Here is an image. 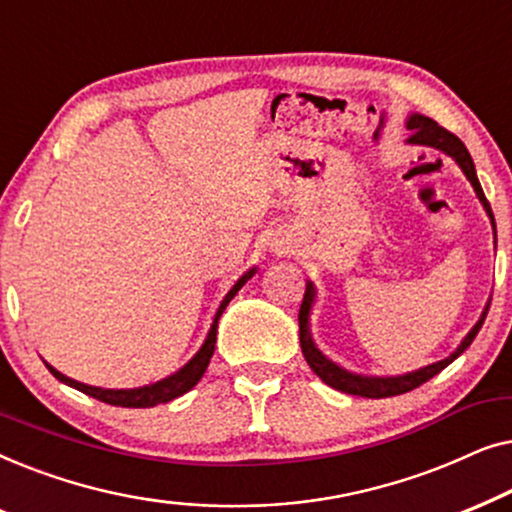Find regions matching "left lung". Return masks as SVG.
<instances>
[{
    "label": "left lung",
    "mask_w": 512,
    "mask_h": 512,
    "mask_svg": "<svg viewBox=\"0 0 512 512\" xmlns=\"http://www.w3.org/2000/svg\"><path fill=\"white\" fill-rule=\"evenodd\" d=\"M408 128L412 130V135L408 137L410 144L433 146V149L443 151V153H447V156H452L454 160H457V165L461 167V170H464L466 179L473 184L475 195H478V198H480L487 216H489V219H492V228H494V237H496V223H494L492 207H489L485 193H482L478 174H475L473 158H471V153H468V149L464 146V142H461L457 135H452L450 130H445L443 125H438L436 121H431V118H426L422 114H412L410 121H408ZM314 296H317V293H314V286H312V282H307L303 305H300V312H298L300 349H303V356H305L307 366H310L314 373H317L321 380L328 384V387H333V389H338V391H345V394H352V396H363V398L398 396V394H405V391L417 389L419 384L429 382L433 375H438L440 370L450 366V363L457 359V356L464 352L466 347H471V342L475 340V335H478L482 324H485V317H487V310H489V305H487L485 312H482V317L478 319V324H475L471 331H468L466 338L461 340V345L454 349V352L447 356V359L431 363V366H426V368H419V370H415V373L394 375V377H370V375L349 373V370L340 368L338 363H333L331 359H326V356L321 354L317 347H314L312 335H310V312H312Z\"/></svg>",
    "instance_id": "8db88e82"
}]
</instances>
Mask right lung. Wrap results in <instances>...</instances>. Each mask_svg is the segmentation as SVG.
<instances>
[{
    "label": "right lung",
    "mask_w": 512,
    "mask_h": 512,
    "mask_svg": "<svg viewBox=\"0 0 512 512\" xmlns=\"http://www.w3.org/2000/svg\"><path fill=\"white\" fill-rule=\"evenodd\" d=\"M254 272H256V268H251L247 275H242L240 279H237L233 289H230L226 293V298L221 300L219 310H216V317L212 321V328H209L207 338H205V342H202V347L198 349V354H195L193 359L188 361L184 368L177 370V373L170 375V377H165V380L146 384V387H137V389H102V387H90V384L76 382V380H72V377L62 375L60 370H55L53 366H48V363H46V366H48V370H51L55 377H58L60 382H65V384H69V387L79 389V391H83V394L93 396V398H97V401H102V403L118 405V408H153V405H158V403L172 401V398H177L181 394H186V391H191L195 384L200 382V377L205 375V370L209 366V359H212V354H214L216 326H219L221 314L228 307L230 300L235 298V293L240 291L244 284H247V279L254 277Z\"/></svg>",
    "instance_id": "1"
}]
</instances>
